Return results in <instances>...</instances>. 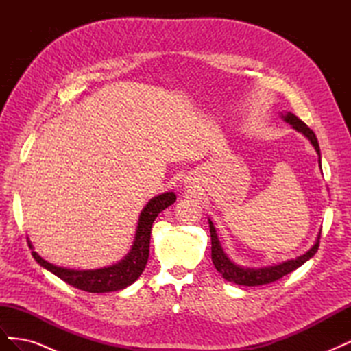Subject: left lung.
Returning a JSON list of instances; mask_svg holds the SVG:
<instances>
[{"instance_id": "1", "label": "left lung", "mask_w": 351, "mask_h": 351, "mask_svg": "<svg viewBox=\"0 0 351 351\" xmlns=\"http://www.w3.org/2000/svg\"><path fill=\"white\" fill-rule=\"evenodd\" d=\"M282 119L287 123H290L297 132L303 133L307 137V139L311 141V143L315 147L316 154L319 155V167H321V149H319V143H317L315 133L300 119H297V117L291 112H287L285 115H282ZM209 231H210V241H212V262H214L217 271L219 274H222V277H224L227 281H232V282H236L239 285H249V287L274 282V281L282 278L284 275L290 274L294 269L302 267V265L306 261H309L313 256V254L317 252V247H319V240H321V232H319V236H317V240L313 244V247L309 252H306L304 254H302V256H299V258L282 262L280 265H275V267H269V268L250 269V268L237 267L236 263H232L227 258V254L224 253V250H222V247H221L218 236H217L215 228H214V224H212L210 219H209Z\"/></svg>"}]
</instances>
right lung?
<instances>
[{"instance_id": "add662e5", "label": "right lung", "mask_w": 351, "mask_h": 351, "mask_svg": "<svg viewBox=\"0 0 351 351\" xmlns=\"http://www.w3.org/2000/svg\"><path fill=\"white\" fill-rule=\"evenodd\" d=\"M176 202V195L173 192H167L154 197L141 212L139 222H137L136 236L130 253L119 262L108 268L95 269V271H74L60 268L42 259L36 252L32 250V256L44 267L45 269L56 274L58 278L66 281L67 284L76 287L79 290L88 293H108L119 291L125 289L127 285L133 284L143 272L147 258H149V244H151V230L155 218L159 212L165 208L171 206ZM29 247H32L30 241Z\"/></svg>"}]
</instances>
